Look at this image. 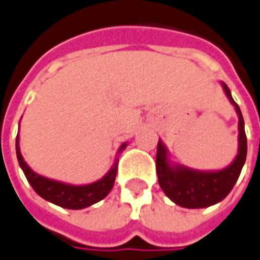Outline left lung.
<instances>
[{
	"label": "left lung",
	"instance_id": "obj_1",
	"mask_svg": "<svg viewBox=\"0 0 260 260\" xmlns=\"http://www.w3.org/2000/svg\"><path fill=\"white\" fill-rule=\"evenodd\" d=\"M228 100L236 109L239 118L238 123V153L231 165L219 171H198L192 168L172 164L169 159L167 146L159 139L156 149V174L159 186L174 204L188 209L208 208L218 204L228 197L238 181L248 152V142L245 134V122L238 104L235 102L231 91L222 82Z\"/></svg>",
	"mask_w": 260,
	"mask_h": 260
}]
</instances>
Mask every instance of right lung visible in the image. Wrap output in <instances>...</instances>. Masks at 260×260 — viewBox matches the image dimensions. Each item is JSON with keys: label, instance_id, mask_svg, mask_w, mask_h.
Listing matches in <instances>:
<instances>
[{"label": "right lung", "instance_id": "add662e5", "mask_svg": "<svg viewBox=\"0 0 260 260\" xmlns=\"http://www.w3.org/2000/svg\"><path fill=\"white\" fill-rule=\"evenodd\" d=\"M126 142H123L118 153L122 152L126 148ZM15 149H17V158H18L19 167L24 171L26 179L29 182V185L32 186V189L44 198L45 201H48L51 204H55L61 208L67 209H84L91 205L96 204L102 201L111 192L115 183L116 172H118V156L115 158L114 165L108 171L105 176H102L101 179L88 185H71L65 182L55 181V179H49L42 175L34 172L31 168L28 167L19 149V135H17V142H15Z\"/></svg>", "mask_w": 260, "mask_h": 260}]
</instances>
